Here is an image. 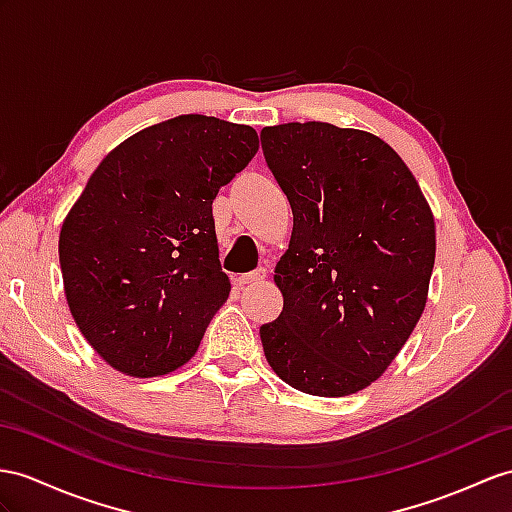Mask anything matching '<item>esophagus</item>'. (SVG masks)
<instances>
[{
    "instance_id": "obj_1",
    "label": "esophagus",
    "mask_w": 512,
    "mask_h": 512,
    "mask_svg": "<svg viewBox=\"0 0 512 512\" xmlns=\"http://www.w3.org/2000/svg\"><path fill=\"white\" fill-rule=\"evenodd\" d=\"M267 278V269H256V271H249V273H243V276H239L236 278V284L239 286H249V284H258V282H263Z\"/></svg>"
}]
</instances>
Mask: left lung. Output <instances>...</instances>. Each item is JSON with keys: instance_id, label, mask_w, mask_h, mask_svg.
<instances>
[{"instance_id": "obj_1", "label": "left lung", "mask_w": 512, "mask_h": 512, "mask_svg": "<svg viewBox=\"0 0 512 512\" xmlns=\"http://www.w3.org/2000/svg\"><path fill=\"white\" fill-rule=\"evenodd\" d=\"M260 141L293 208L273 276L284 308L260 326L267 363L308 395L363 391L426 308L432 210L406 162L369 132L306 121L265 128Z\"/></svg>"}]
</instances>
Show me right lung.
Instances as JSON below:
<instances>
[{
	"mask_svg": "<svg viewBox=\"0 0 512 512\" xmlns=\"http://www.w3.org/2000/svg\"><path fill=\"white\" fill-rule=\"evenodd\" d=\"M256 152L254 128L180 115L99 162L62 223L58 256L71 315L110 367L154 378L197 352L230 295L213 199Z\"/></svg>",
	"mask_w": 512,
	"mask_h": 512,
	"instance_id": "obj_1",
	"label": "right lung"
}]
</instances>
